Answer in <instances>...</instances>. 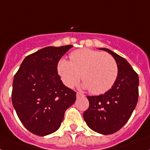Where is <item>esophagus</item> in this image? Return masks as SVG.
Masks as SVG:
<instances>
[{"label": "esophagus", "mask_w": 150, "mask_h": 150, "mask_svg": "<svg viewBox=\"0 0 150 150\" xmlns=\"http://www.w3.org/2000/svg\"><path fill=\"white\" fill-rule=\"evenodd\" d=\"M76 96H77V98H80V97H85V95L81 94V93H80V92H77Z\"/></svg>", "instance_id": "1"}]
</instances>
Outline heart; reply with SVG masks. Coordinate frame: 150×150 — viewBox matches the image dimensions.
Wrapping results in <instances>:
<instances>
[{"mask_svg":"<svg viewBox=\"0 0 150 150\" xmlns=\"http://www.w3.org/2000/svg\"><path fill=\"white\" fill-rule=\"evenodd\" d=\"M63 83L71 88L81 75L84 88L94 95L106 92L118 76V65L112 56L107 53L82 48L70 54V61L62 58L57 65Z\"/></svg>","mask_w":150,"mask_h":150,"instance_id":"1","label":"heart"}]
</instances>
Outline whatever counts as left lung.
Returning a JSON list of instances; mask_svg holds the SVG:
<instances>
[{"mask_svg":"<svg viewBox=\"0 0 150 150\" xmlns=\"http://www.w3.org/2000/svg\"><path fill=\"white\" fill-rule=\"evenodd\" d=\"M118 65V76L112 88L99 96H87L89 107L83 113L88 126L109 135L119 131L129 119L138 102L139 76L124 58L108 48Z\"/></svg>","mask_w":150,"mask_h":150,"instance_id":"8db88e82","label":"left lung"}]
</instances>
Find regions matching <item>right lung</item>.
Wrapping results in <instances>:
<instances>
[{
  "mask_svg": "<svg viewBox=\"0 0 150 150\" xmlns=\"http://www.w3.org/2000/svg\"><path fill=\"white\" fill-rule=\"evenodd\" d=\"M72 45L46 47L24 58L13 81L11 100L27 129L44 136L58 129L76 92L66 87L58 74L61 58Z\"/></svg>",
  "mask_w": 150,
  "mask_h": 150,
  "instance_id": "1",
  "label": "right lung"
}]
</instances>
